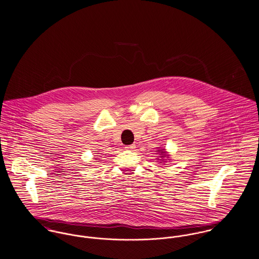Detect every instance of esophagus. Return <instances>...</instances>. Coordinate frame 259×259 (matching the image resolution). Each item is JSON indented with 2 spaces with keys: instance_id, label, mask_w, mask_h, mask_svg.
Wrapping results in <instances>:
<instances>
[{
  "instance_id": "esophagus-1",
  "label": "esophagus",
  "mask_w": 259,
  "mask_h": 259,
  "mask_svg": "<svg viewBox=\"0 0 259 259\" xmlns=\"http://www.w3.org/2000/svg\"><path fill=\"white\" fill-rule=\"evenodd\" d=\"M135 146H136L135 144H131V145H125V146H124V148H125L126 150H132V149H134V148H135Z\"/></svg>"
}]
</instances>
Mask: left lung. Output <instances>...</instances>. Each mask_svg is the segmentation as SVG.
Segmentation results:
<instances>
[{"instance_id": "8db88e82", "label": "left lung", "mask_w": 259, "mask_h": 259, "mask_svg": "<svg viewBox=\"0 0 259 259\" xmlns=\"http://www.w3.org/2000/svg\"><path fill=\"white\" fill-rule=\"evenodd\" d=\"M157 151L161 153L160 155H161V157H162V158H163V157H167V156H168V155L166 154V152H165L164 149H160V150H157ZM158 160H159V159H158Z\"/></svg>"}]
</instances>
